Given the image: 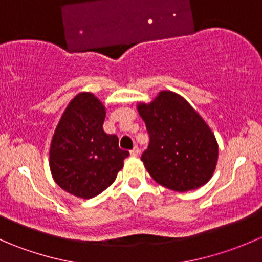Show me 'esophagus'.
Segmentation results:
<instances>
[{"label": "esophagus", "mask_w": 262, "mask_h": 262, "mask_svg": "<svg viewBox=\"0 0 262 262\" xmlns=\"http://www.w3.org/2000/svg\"><path fill=\"white\" fill-rule=\"evenodd\" d=\"M138 155H139V148L136 146L133 148V149L130 150V156H132V157H137Z\"/></svg>", "instance_id": "1"}]
</instances>
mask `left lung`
<instances>
[{
    "instance_id": "1",
    "label": "left lung",
    "mask_w": 262,
    "mask_h": 262,
    "mask_svg": "<svg viewBox=\"0 0 262 262\" xmlns=\"http://www.w3.org/2000/svg\"><path fill=\"white\" fill-rule=\"evenodd\" d=\"M149 133L141 160L157 184L179 192L199 189L212 179L218 142L202 115L176 92L163 90L150 102H138Z\"/></svg>"
}]
</instances>
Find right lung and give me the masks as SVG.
Masks as SVG:
<instances>
[{
	"mask_svg": "<svg viewBox=\"0 0 262 262\" xmlns=\"http://www.w3.org/2000/svg\"><path fill=\"white\" fill-rule=\"evenodd\" d=\"M106 109L92 92L76 95L63 112L50 141L49 167L64 191L91 199L115 181L128 150L102 129Z\"/></svg>",
	"mask_w": 262,
	"mask_h": 262,
	"instance_id": "1",
	"label": "right lung"
}]
</instances>
